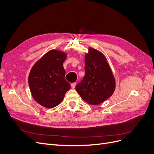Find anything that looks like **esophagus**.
I'll return each mask as SVG.
<instances>
[{"mask_svg":"<svg viewBox=\"0 0 154 154\" xmlns=\"http://www.w3.org/2000/svg\"><path fill=\"white\" fill-rule=\"evenodd\" d=\"M76 83H72L71 85V87L72 88H75V87H76Z\"/></svg>","mask_w":154,"mask_h":154,"instance_id":"esophagus-1","label":"esophagus"}]
</instances>
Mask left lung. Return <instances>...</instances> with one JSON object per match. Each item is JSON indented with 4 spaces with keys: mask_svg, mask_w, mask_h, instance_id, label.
I'll list each match as a JSON object with an SVG mask.
<instances>
[{
    "mask_svg": "<svg viewBox=\"0 0 154 154\" xmlns=\"http://www.w3.org/2000/svg\"><path fill=\"white\" fill-rule=\"evenodd\" d=\"M85 63V74L76 85V90L87 103L99 105L114 93V77L105 56L99 51L89 48Z\"/></svg>",
    "mask_w": 154,
    "mask_h": 154,
    "instance_id": "1",
    "label": "left lung"
}]
</instances>
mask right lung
I'll use <instances>...</instances> for the list:
<instances>
[{
  "label": "right lung",
  "mask_w": 154,
  "mask_h": 154,
  "mask_svg": "<svg viewBox=\"0 0 154 154\" xmlns=\"http://www.w3.org/2000/svg\"><path fill=\"white\" fill-rule=\"evenodd\" d=\"M67 54L62 51L51 50L44 54L29 74L28 82L34 100L45 108H53L60 104L71 85L65 79L63 63Z\"/></svg>",
  "instance_id": "obj_1"
}]
</instances>
